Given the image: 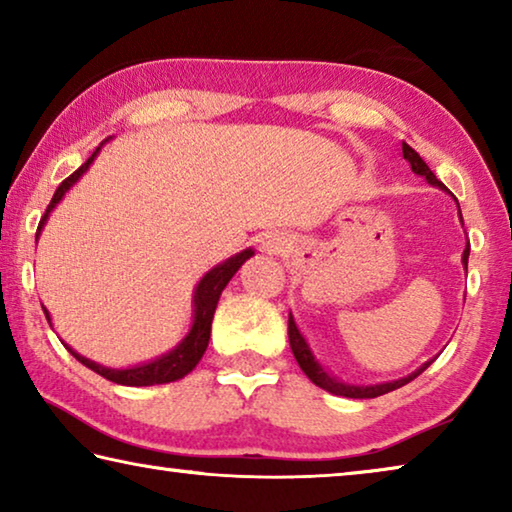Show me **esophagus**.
Segmentation results:
<instances>
[{"mask_svg": "<svg viewBox=\"0 0 512 512\" xmlns=\"http://www.w3.org/2000/svg\"><path fill=\"white\" fill-rule=\"evenodd\" d=\"M291 246V239L280 235V232H275V235H268L264 241H262V248L268 250V253H284Z\"/></svg>", "mask_w": 512, "mask_h": 512, "instance_id": "obj_1", "label": "esophagus"}]
</instances>
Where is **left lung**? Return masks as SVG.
<instances>
[{
    "instance_id": "left-lung-1",
    "label": "left lung",
    "mask_w": 512,
    "mask_h": 512,
    "mask_svg": "<svg viewBox=\"0 0 512 512\" xmlns=\"http://www.w3.org/2000/svg\"><path fill=\"white\" fill-rule=\"evenodd\" d=\"M402 153H404V160L411 164V171H413V173H418V176H424V178L429 180L431 185H436V187H440V189H447L443 183H440V180H438L436 176H433V171L427 167V162H424V160L420 158V155L415 153L406 142H402ZM467 257H470V241H467V248H465V253H463V264H465V268H467ZM289 343H291L293 357H296L298 366L302 368V372H305V375H307L311 381H314L316 386L325 388V391L334 393V395L352 397V400H372V397L386 395V393L395 391V388H402L404 384H409V381H413L415 377H418L420 372L427 370L429 363H431V361H427L422 368L411 372L409 377H402V379H397V381H386V384H375V386H350V384H343V381H339V379L329 377L327 372H325L323 368H320V363L314 359V354H311L309 345H307V341H305V336L300 334V329L296 327V320H293L291 314H289Z\"/></svg>"
}]
</instances>
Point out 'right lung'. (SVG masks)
<instances>
[{"label": "right lung", "mask_w": 512, "mask_h": 512, "mask_svg": "<svg viewBox=\"0 0 512 512\" xmlns=\"http://www.w3.org/2000/svg\"><path fill=\"white\" fill-rule=\"evenodd\" d=\"M108 142V140H106ZM101 149V146H99ZM99 149L94 151L88 160H85L79 169H76L72 176H67L63 183L58 185V189L54 192V198H51V203L47 205L45 214H42L40 225H38V232H36V239L40 235L42 225H45L49 212L54 210L56 203L60 198L65 196V192L69 187H72L76 180H79L88 167L92 164V160L97 158ZM248 257H253V250H244V253H239L235 257H230L228 262L219 264L216 268H212L210 273H207L201 282H198L196 287V296H194V325L189 329V334L183 339V343L178 345L176 350H171L169 354H164V357L155 359L151 363H144V366H135V368H126V370H112V368H103L99 363H94L90 359L81 357V354H76L72 348H65L74 354L76 359H79L83 366H88L90 370L97 372V375L106 377L110 381H115V384L121 386H153V384H169V381H176L180 377H185L187 372H192L196 368V363L201 361V357L207 350V343H210V332H212V318H214V309H216V302L221 298V291L225 289V284L232 280V275H235L241 264L246 262ZM45 316L51 323V318L45 309Z\"/></svg>", "instance_id": "add662e5"}]
</instances>
